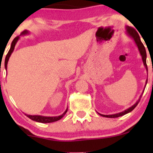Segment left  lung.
I'll return each mask as SVG.
<instances>
[{"mask_svg": "<svg viewBox=\"0 0 153 153\" xmlns=\"http://www.w3.org/2000/svg\"><path fill=\"white\" fill-rule=\"evenodd\" d=\"M126 34L128 35V36L130 37L131 38H132V39H133V41H135V44H136L137 47H138V50H139L140 54H141V58H142L143 65H144L145 68H146V71H148L147 65H146V49H145V47H144V46H143V44H142V42L141 41V38H140L139 35H138V33L137 32V31L135 30V29L132 28V27H126ZM146 84H147V80L146 81V84H145L144 89H145V87H146ZM143 93V91L142 94L141 95V96H140L139 99L136 101V103H135V104H134L133 105H132V106H130V107H129L128 109H125V110L123 111V112H118V113H116V114H112V115H102V114H100V113H98V114H99L100 115H101V116L106 117V118H118V117L122 116V115H126V114L129 113V112H130L131 111L133 110V109L135 108V106L138 105V104L139 103V101H140V99H141V96H142Z\"/></svg>", "mask_w": 153, "mask_h": 153, "instance_id": "1", "label": "left lung"}]
</instances>
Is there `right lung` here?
<instances>
[{
	"label": "right lung",
	"instance_id": "right-lung-1",
	"mask_svg": "<svg viewBox=\"0 0 153 153\" xmlns=\"http://www.w3.org/2000/svg\"><path fill=\"white\" fill-rule=\"evenodd\" d=\"M29 32L27 30H24V32H21V34L20 35V36H21V35H29ZM20 36H17L16 38H14V40L12 41V44H11V47H10V51H9V52L7 53V56H6V58H5V68H6V70H7V64H8V61H9V59H10L11 55H12V53L14 51V49H15V45H16L17 42H18V41L19 40L20 38ZM67 109L68 108H67V109L65 110V112H64V113L62 114V115H59V116H53V117H49V116H43V115H27V114H25L26 115H27L28 118H30L31 120H32V121H37V122H39V123H44V124H46V123H52V122H55V121H58V120L61 119V118H63V117L65 115V114L67 113Z\"/></svg>",
	"mask_w": 153,
	"mask_h": 153
}]
</instances>
